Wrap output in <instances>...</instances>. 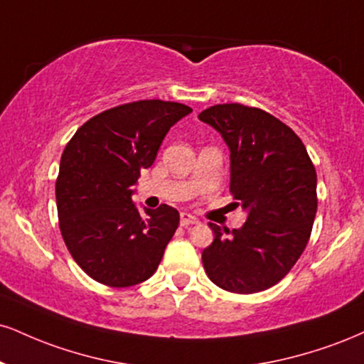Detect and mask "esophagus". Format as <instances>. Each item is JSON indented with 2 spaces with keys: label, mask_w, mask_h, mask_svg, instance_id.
Returning a JSON list of instances; mask_svg holds the SVG:
<instances>
[{
  "label": "esophagus",
  "mask_w": 364,
  "mask_h": 364,
  "mask_svg": "<svg viewBox=\"0 0 364 364\" xmlns=\"http://www.w3.org/2000/svg\"><path fill=\"white\" fill-rule=\"evenodd\" d=\"M198 222H200L198 218L193 217V215H191V213H188V212H183L181 217H179V224H181L183 227L195 225V224H198Z\"/></svg>",
  "instance_id": "esophagus-1"
}]
</instances>
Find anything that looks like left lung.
I'll return each mask as SVG.
<instances>
[{
    "mask_svg": "<svg viewBox=\"0 0 364 364\" xmlns=\"http://www.w3.org/2000/svg\"><path fill=\"white\" fill-rule=\"evenodd\" d=\"M198 118L230 149V193L247 212L240 229L210 222L215 239L201 252L217 287L249 295L274 287L299 261L317 213V173L304 142L268 112L215 105Z\"/></svg>",
    "mask_w": 364,
    "mask_h": 364,
    "instance_id": "left-lung-1",
    "label": "left lung"
}]
</instances>
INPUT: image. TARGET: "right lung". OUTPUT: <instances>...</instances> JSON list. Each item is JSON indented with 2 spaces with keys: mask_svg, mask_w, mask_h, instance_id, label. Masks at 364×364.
<instances>
[{
  "mask_svg": "<svg viewBox=\"0 0 364 364\" xmlns=\"http://www.w3.org/2000/svg\"><path fill=\"white\" fill-rule=\"evenodd\" d=\"M188 113L186 105L163 100L125 103L90 118L65 146L55 181L60 234L95 282L125 288L156 273L179 213L161 205L142 215L132 186Z\"/></svg>",
  "mask_w": 364,
  "mask_h": 364,
  "instance_id": "add662e5",
  "label": "right lung"
}]
</instances>
